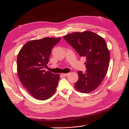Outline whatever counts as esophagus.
Masks as SVG:
<instances>
[{
	"mask_svg": "<svg viewBox=\"0 0 129 129\" xmlns=\"http://www.w3.org/2000/svg\"><path fill=\"white\" fill-rule=\"evenodd\" d=\"M68 75H69V73H63V74H62V75L64 76H67Z\"/></svg>",
	"mask_w": 129,
	"mask_h": 129,
	"instance_id": "1",
	"label": "esophagus"
}]
</instances>
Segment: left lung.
<instances>
[{
	"instance_id": "left-lung-1",
	"label": "left lung",
	"mask_w": 129,
	"mask_h": 129,
	"mask_svg": "<svg viewBox=\"0 0 129 129\" xmlns=\"http://www.w3.org/2000/svg\"><path fill=\"white\" fill-rule=\"evenodd\" d=\"M63 38L76 50L79 55L86 58V71L78 72L79 79L75 88L82 93L95 90L107 74L110 60V53L103 38L97 34L85 31L75 32Z\"/></svg>"
}]
</instances>
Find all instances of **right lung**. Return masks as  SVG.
<instances>
[{
	"mask_svg": "<svg viewBox=\"0 0 129 129\" xmlns=\"http://www.w3.org/2000/svg\"><path fill=\"white\" fill-rule=\"evenodd\" d=\"M61 38H44L27 42L17 58L18 74L23 85L35 99L46 100L55 92L58 74L44 70L47 67L52 49Z\"/></svg>",
	"mask_w": 129,
	"mask_h": 129,
	"instance_id": "add662e5",
	"label": "right lung"
}]
</instances>
